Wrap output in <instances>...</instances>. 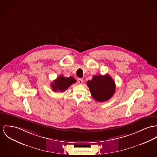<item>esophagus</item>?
Returning <instances> with one entry per match:
<instances>
[{"instance_id":"obj_1","label":"esophagus","mask_w":157,"mask_h":157,"mask_svg":"<svg viewBox=\"0 0 157 157\" xmlns=\"http://www.w3.org/2000/svg\"><path fill=\"white\" fill-rule=\"evenodd\" d=\"M78 82L79 84H82L83 83V79L82 78H78Z\"/></svg>"}]
</instances>
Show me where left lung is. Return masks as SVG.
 Wrapping results in <instances>:
<instances>
[{
    "label": "left lung",
    "instance_id": "8db88e82",
    "mask_svg": "<svg viewBox=\"0 0 157 157\" xmlns=\"http://www.w3.org/2000/svg\"><path fill=\"white\" fill-rule=\"evenodd\" d=\"M86 84L93 98L99 102L108 101L113 96L115 91V83L108 74L94 75Z\"/></svg>",
    "mask_w": 157,
    "mask_h": 157
}]
</instances>
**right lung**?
Wrapping results in <instances>:
<instances>
[{
    "mask_svg": "<svg viewBox=\"0 0 157 157\" xmlns=\"http://www.w3.org/2000/svg\"><path fill=\"white\" fill-rule=\"evenodd\" d=\"M76 82V79L72 76L66 78L63 75H60L51 84V88L54 91L63 92Z\"/></svg>",
    "mask_w": 157,
    "mask_h": 157,
    "instance_id": "1",
    "label": "right lung"
}]
</instances>
